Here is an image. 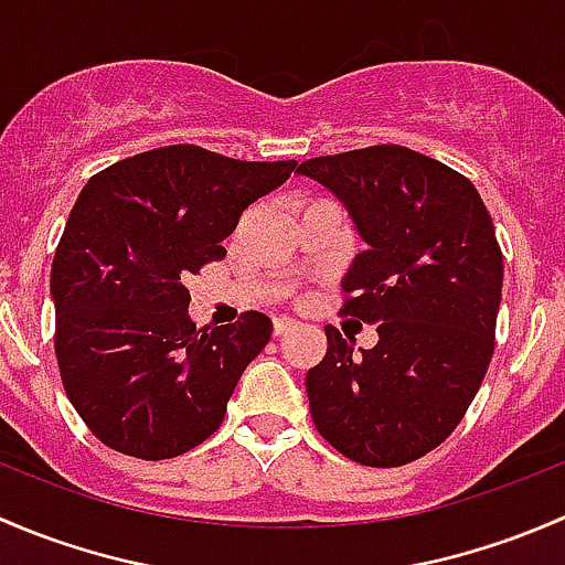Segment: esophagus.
<instances>
[{
  "mask_svg": "<svg viewBox=\"0 0 565 565\" xmlns=\"http://www.w3.org/2000/svg\"><path fill=\"white\" fill-rule=\"evenodd\" d=\"M295 328H298V322H295V319H289V317L273 319V335H284V333H289V330H295Z\"/></svg>",
  "mask_w": 565,
  "mask_h": 565,
  "instance_id": "34e87169",
  "label": "esophagus"
}]
</instances>
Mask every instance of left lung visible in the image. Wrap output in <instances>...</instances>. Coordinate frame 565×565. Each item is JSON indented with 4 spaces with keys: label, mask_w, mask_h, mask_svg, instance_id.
Segmentation results:
<instances>
[{
    "label": "left lung",
    "mask_w": 565,
    "mask_h": 565,
    "mask_svg": "<svg viewBox=\"0 0 565 565\" xmlns=\"http://www.w3.org/2000/svg\"><path fill=\"white\" fill-rule=\"evenodd\" d=\"M298 174L350 210L355 256L341 315L377 324L355 352L324 324L328 352L306 374L319 435L347 459L398 467L435 451L465 418L494 352L503 250L476 185L398 145L309 158Z\"/></svg>",
    "instance_id": "left-lung-1"
}]
</instances>
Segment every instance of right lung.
Segmentation results:
<instances>
[{
  "label": "right lung",
  "mask_w": 565,
  "mask_h": 565,
  "mask_svg": "<svg viewBox=\"0 0 565 565\" xmlns=\"http://www.w3.org/2000/svg\"><path fill=\"white\" fill-rule=\"evenodd\" d=\"M295 167L169 145L89 177L56 246L51 295L62 385L104 446L158 461L218 429L273 322L246 311L196 330L185 281L224 259L243 210Z\"/></svg>",
  "instance_id": "add662e5"
}]
</instances>
